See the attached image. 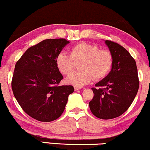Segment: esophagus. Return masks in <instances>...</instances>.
Instances as JSON below:
<instances>
[{
  "label": "esophagus",
  "instance_id": "34e87169",
  "mask_svg": "<svg viewBox=\"0 0 150 150\" xmlns=\"http://www.w3.org/2000/svg\"><path fill=\"white\" fill-rule=\"evenodd\" d=\"M74 89H75V90H78V89H82V87H78V86H75V87H74Z\"/></svg>",
  "mask_w": 150,
  "mask_h": 150
}]
</instances>
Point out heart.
I'll return each mask as SVG.
<instances>
[{
    "label": "heart",
    "mask_w": 150,
    "mask_h": 150,
    "mask_svg": "<svg viewBox=\"0 0 150 150\" xmlns=\"http://www.w3.org/2000/svg\"><path fill=\"white\" fill-rule=\"evenodd\" d=\"M56 65L61 73L69 75L75 71L77 64L80 70L70 75L65 82L81 87L93 79L101 80L107 76L113 64V56L108 50L100 49L96 44L80 42L70 49V55L61 52L56 56Z\"/></svg>",
    "instance_id": "1"
}]
</instances>
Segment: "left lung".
I'll use <instances>...</instances> for the list:
<instances>
[{
    "label": "left lung",
    "mask_w": 150,
    "mask_h": 150,
    "mask_svg": "<svg viewBox=\"0 0 150 150\" xmlns=\"http://www.w3.org/2000/svg\"><path fill=\"white\" fill-rule=\"evenodd\" d=\"M113 56L110 73L92 88L94 97L89 103L93 114L101 119H111L128 110L139 89V79L135 59L116 42L106 40ZM101 86H103L101 88Z\"/></svg>",
    "instance_id": "8db88e82"
}]
</instances>
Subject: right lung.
Here are the masks:
<instances>
[{
  "label": "right lung",
  "instance_id": "obj_1",
  "mask_svg": "<svg viewBox=\"0 0 150 150\" xmlns=\"http://www.w3.org/2000/svg\"><path fill=\"white\" fill-rule=\"evenodd\" d=\"M69 42L45 39L29 48L15 64L12 89L23 111L34 119L50 122L64 111L72 85L59 86L63 79L56 56Z\"/></svg>",
  "mask_w": 150,
  "mask_h": 150
}]
</instances>
